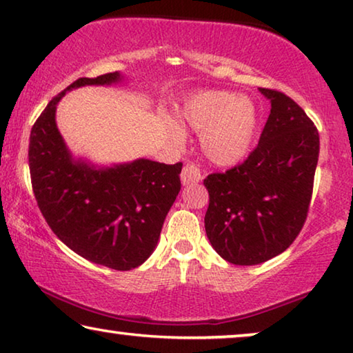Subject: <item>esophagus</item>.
I'll return each mask as SVG.
<instances>
[{
	"label": "esophagus",
	"instance_id": "obj_1",
	"mask_svg": "<svg viewBox=\"0 0 353 353\" xmlns=\"http://www.w3.org/2000/svg\"><path fill=\"white\" fill-rule=\"evenodd\" d=\"M181 181L183 185H193V183H198L201 181V171H199V166L194 165V163H187V165L182 168Z\"/></svg>",
	"mask_w": 353,
	"mask_h": 353
}]
</instances>
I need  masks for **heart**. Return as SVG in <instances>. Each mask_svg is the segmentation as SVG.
Instances as JSON below:
<instances>
[{"label": "heart", "mask_w": 353, "mask_h": 353, "mask_svg": "<svg viewBox=\"0 0 353 353\" xmlns=\"http://www.w3.org/2000/svg\"><path fill=\"white\" fill-rule=\"evenodd\" d=\"M179 123L201 133V149L220 166L234 165L247 154L256 128V109L247 98L227 92H201L183 103ZM174 136L182 131L174 128Z\"/></svg>", "instance_id": "obj_1"}]
</instances>
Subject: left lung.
<instances>
[{"instance_id":"obj_1","label":"left lung","mask_w":353,"mask_h":353,"mask_svg":"<svg viewBox=\"0 0 353 353\" xmlns=\"http://www.w3.org/2000/svg\"><path fill=\"white\" fill-rule=\"evenodd\" d=\"M271 114L244 163L204 179V228L215 252L250 266L282 254L296 239L311 204L319 131L285 93L260 88Z\"/></svg>"}]
</instances>
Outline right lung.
Here are the masks:
<instances>
[{"label":"right lung","mask_w":353,"mask_h":353,"mask_svg":"<svg viewBox=\"0 0 353 353\" xmlns=\"http://www.w3.org/2000/svg\"><path fill=\"white\" fill-rule=\"evenodd\" d=\"M120 72L81 77L47 104L30 134L28 163L34 198L52 231L88 261L130 271L149 259L181 190L182 163L139 159L97 168L72 159L55 123L68 90L110 85Z\"/></svg>","instance_id":"right-lung-1"}]
</instances>
